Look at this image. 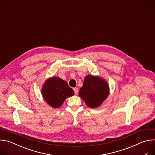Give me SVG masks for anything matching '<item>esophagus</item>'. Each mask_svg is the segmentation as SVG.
Wrapping results in <instances>:
<instances>
[{
    "label": "esophagus",
    "mask_w": 155,
    "mask_h": 155,
    "mask_svg": "<svg viewBox=\"0 0 155 155\" xmlns=\"http://www.w3.org/2000/svg\"><path fill=\"white\" fill-rule=\"evenodd\" d=\"M73 90H74V93H75V94H76V95H78V91H79L78 88V87H75V88H73Z\"/></svg>",
    "instance_id": "obj_1"
}]
</instances>
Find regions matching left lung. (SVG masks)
Masks as SVG:
<instances>
[{
  "label": "left lung",
  "mask_w": 155,
  "mask_h": 155,
  "mask_svg": "<svg viewBox=\"0 0 155 155\" xmlns=\"http://www.w3.org/2000/svg\"><path fill=\"white\" fill-rule=\"evenodd\" d=\"M109 87L107 82L98 76H87L79 91V97L90 108H97L107 98Z\"/></svg>",
  "instance_id": "obj_1"
}]
</instances>
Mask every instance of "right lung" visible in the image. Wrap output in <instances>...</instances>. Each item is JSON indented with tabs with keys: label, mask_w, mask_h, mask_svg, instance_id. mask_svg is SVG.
I'll use <instances>...</instances> for the list:
<instances>
[{
	"label": "right lung",
	"mask_w": 155,
	"mask_h": 155,
	"mask_svg": "<svg viewBox=\"0 0 155 155\" xmlns=\"http://www.w3.org/2000/svg\"><path fill=\"white\" fill-rule=\"evenodd\" d=\"M41 94L45 101L53 108H58L65 100L74 95L67 82L58 77L48 79L43 85Z\"/></svg>",
	"instance_id": "add662e5"
}]
</instances>
